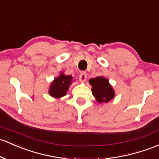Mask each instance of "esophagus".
I'll return each instance as SVG.
<instances>
[{
  "label": "esophagus",
  "mask_w": 159,
  "mask_h": 159,
  "mask_svg": "<svg viewBox=\"0 0 159 159\" xmlns=\"http://www.w3.org/2000/svg\"><path fill=\"white\" fill-rule=\"evenodd\" d=\"M79 79H80V81H82V82H84V81H86V80H87L86 72H84V71H81V74H80V75H79Z\"/></svg>",
  "instance_id": "34e87169"
}]
</instances>
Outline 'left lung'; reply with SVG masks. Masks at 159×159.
<instances>
[{
    "label": "left lung",
    "instance_id": "left-lung-1",
    "mask_svg": "<svg viewBox=\"0 0 159 159\" xmlns=\"http://www.w3.org/2000/svg\"><path fill=\"white\" fill-rule=\"evenodd\" d=\"M92 86V93L98 102H108L115 97V91L109 82V80L104 77H97L89 80Z\"/></svg>",
    "mask_w": 159,
    "mask_h": 159
}]
</instances>
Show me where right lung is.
Instances as JSON below:
<instances>
[{
	"mask_svg": "<svg viewBox=\"0 0 159 159\" xmlns=\"http://www.w3.org/2000/svg\"><path fill=\"white\" fill-rule=\"evenodd\" d=\"M73 78L71 75H66L61 72L60 76L56 78L51 83L49 89V94L53 98H61L67 93L69 86L72 83Z\"/></svg>",
	"mask_w": 159,
	"mask_h": 159,
	"instance_id": "right-lung-1",
	"label": "right lung"
}]
</instances>
